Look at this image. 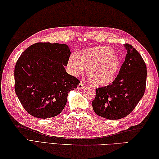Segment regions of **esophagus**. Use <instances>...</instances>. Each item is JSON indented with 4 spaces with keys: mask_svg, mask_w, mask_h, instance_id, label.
<instances>
[{
    "mask_svg": "<svg viewBox=\"0 0 159 159\" xmlns=\"http://www.w3.org/2000/svg\"><path fill=\"white\" fill-rule=\"evenodd\" d=\"M85 87V84L83 82H80L79 84V85H78V89H83Z\"/></svg>",
    "mask_w": 159,
    "mask_h": 159,
    "instance_id": "34e87169",
    "label": "esophagus"
}]
</instances>
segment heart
I'll return each instance as SVG.
<instances>
[{
  "mask_svg": "<svg viewBox=\"0 0 159 159\" xmlns=\"http://www.w3.org/2000/svg\"><path fill=\"white\" fill-rule=\"evenodd\" d=\"M121 66L120 56L105 46L83 50L78 56L71 55L68 67L74 76L81 74L86 68L89 81L95 85H106L113 81Z\"/></svg>",
  "mask_w": 159,
  "mask_h": 159,
  "instance_id": "heart-1",
  "label": "heart"
}]
</instances>
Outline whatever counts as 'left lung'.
<instances>
[{
    "instance_id": "8db88e82",
    "label": "left lung",
    "mask_w": 159,
    "mask_h": 159,
    "mask_svg": "<svg viewBox=\"0 0 159 159\" xmlns=\"http://www.w3.org/2000/svg\"><path fill=\"white\" fill-rule=\"evenodd\" d=\"M125 60L111 84L96 89L92 105L95 113L108 120H119L134 111L146 88L147 67L140 54L129 44Z\"/></svg>"
}]
</instances>
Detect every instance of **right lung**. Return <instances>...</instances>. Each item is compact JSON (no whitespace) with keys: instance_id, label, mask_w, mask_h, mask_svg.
<instances>
[{"instance_id":"add662e5","label":"right lung","mask_w":159,"mask_h":159,"mask_svg":"<svg viewBox=\"0 0 159 159\" xmlns=\"http://www.w3.org/2000/svg\"><path fill=\"white\" fill-rule=\"evenodd\" d=\"M70 54L66 44L38 42L17 60L14 89L23 107L33 117L46 119L59 115L69 92L77 88L80 80L65 69Z\"/></svg>"}]
</instances>
